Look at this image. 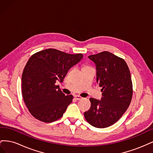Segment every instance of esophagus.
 Instances as JSON below:
<instances>
[{"instance_id": "obj_1", "label": "esophagus", "mask_w": 153, "mask_h": 153, "mask_svg": "<svg viewBox=\"0 0 153 153\" xmlns=\"http://www.w3.org/2000/svg\"><path fill=\"white\" fill-rule=\"evenodd\" d=\"M75 99L77 100H82V99H83L82 97H81V96H78V95H76V96H75Z\"/></svg>"}]
</instances>
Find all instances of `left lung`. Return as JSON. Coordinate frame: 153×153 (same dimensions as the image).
Listing matches in <instances>:
<instances>
[{
  "label": "left lung",
  "mask_w": 153,
  "mask_h": 153,
  "mask_svg": "<svg viewBox=\"0 0 153 153\" xmlns=\"http://www.w3.org/2000/svg\"><path fill=\"white\" fill-rule=\"evenodd\" d=\"M88 57L96 64L97 83L103 92L101 100L89 99L91 108L84 112V117L92 126L107 128L122 117L131 103L130 72L123 59L106 51Z\"/></svg>",
  "instance_id": "left-lung-1"
}]
</instances>
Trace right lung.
Segmentation results:
<instances>
[{"mask_svg": "<svg viewBox=\"0 0 153 153\" xmlns=\"http://www.w3.org/2000/svg\"><path fill=\"white\" fill-rule=\"evenodd\" d=\"M82 58V53L69 54L53 48L32 55L23 71L22 87L32 116L47 123L62 116L73 96H66L55 83L62 82L69 69Z\"/></svg>", "mask_w": 153, "mask_h": 153, "instance_id": "1", "label": "right lung"}]
</instances>
